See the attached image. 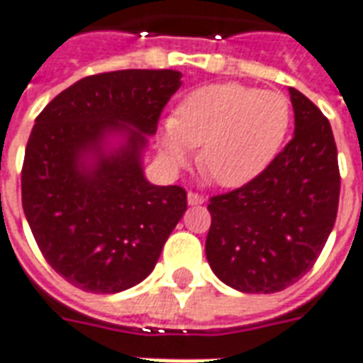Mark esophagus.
Returning a JSON list of instances; mask_svg holds the SVG:
<instances>
[{
  "label": "esophagus",
  "instance_id": "34e87169",
  "mask_svg": "<svg viewBox=\"0 0 363 363\" xmlns=\"http://www.w3.org/2000/svg\"><path fill=\"white\" fill-rule=\"evenodd\" d=\"M206 202V198L198 192H189V203L190 206H202Z\"/></svg>",
  "mask_w": 363,
  "mask_h": 363
}]
</instances>
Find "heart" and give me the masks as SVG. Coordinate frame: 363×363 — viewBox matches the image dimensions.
<instances>
[{"label": "heart", "instance_id": "b5f03b06", "mask_svg": "<svg viewBox=\"0 0 363 363\" xmlns=\"http://www.w3.org/2000/svg\"><path fill=\"white\" fill-rule=\"evenodd\" d=\"M283 94L238 82L196 88L161 128L165 160L181 167L198 148V165L221 186H240L262 173L281 152L291 128Z\"/></svg>", "mask_w": 363, "mask_h": 363}]
</instances>
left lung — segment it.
I'll list each match as a JSON object with an SVG mask.
<instances>
[{"label":"left lung","instance_id":"1","mask_svg":"<svg viewBox=\"0 0 363 363\" xmlns=\"http://www.w3.org/2000/svg\"><path fill=\"white\" fill-rule=\"evenodd\" d=\"M294 136L240 189L209 198L206 257L240 292L284 291L313 267L337 219V144L319 107L289 88Z\"/></svg>","mask_w":363,"mask_h":363}]
</instances>
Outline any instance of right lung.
I'll list each match as a JSON object with an SVG mask.
<instances>
[{
	"label": "right lung",
	"mask_w": 363,
	"mask_h": 363,
	"mask_svg": "<svg viewBox=\"0 0 363 363\" xmlns=\"http://www.w3.org/2000/svg\"><path fill=\"white\" fill-rule=\"evenodd\" d=\"M181 77L92 74L36 117L21 174L24 216L45 262L77 289L113 294L144 281L186 211V190L155 186L142 171L146 136ZM109 135L121 136L119 147Z\"/></svg>",
	"instance_id": "obj_1"
}]
</instances>
